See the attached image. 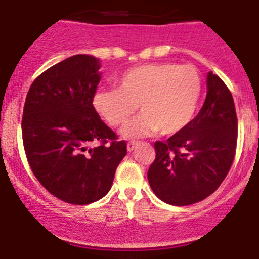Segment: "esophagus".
<instances>
[{"mask_svg":"<svg viewBox=\"0 0 259 259\" xmlns=\"http://www.w3.org/2000/svg\"><path fill=\"white\" fill-rule=\"evenodd\" d=\"M137 146H138L137 142H129V143H127V146H126V148H127V151L132 152L133 149H134Z\"/></svg>","mask_w":259,"mask_h":259,"instance_id":"esophagus-1","label":"esophagus"}]
</instances>
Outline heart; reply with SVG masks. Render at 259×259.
<instances>
[{
  "instance_id": "1",
  "label": "heart",
  "mask_w": 259,
  "mask_h": 259,
  "mask_svg": "<svg viewBox=\"0 0 259 259\" xmlns=\"http://www.w3.org/2000/svg\"><path fill=\"white\" fill-rule=\"evenodd\" d=\"M202 94V79L195 67L174 62L135 66L117 79V88L100 89L93 107L108 125L121 126L135 108L142 111L122 130L127 138L158 130L175 134L193 120Z\"/></svg>"
}]
</instances>
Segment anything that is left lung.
<instances>
[{
	"label": "left lung",
	"instance_id": "left-lung-1",
	"mask_svg": "<svg viewBox=\"0 0 259 259\" xmlns=\"http://www.w3.org/2000/svg\"><path fill=\"white\" fill-rule=\"evenodd\" d=\"M238 118L233 96L213 72L199 113L166 142H156L148 181L154 194L172 206H189L216 192L236 151Z\"/></svg>",
	"mask_w": 259,
	"mask_h": 259
}]
</instances>
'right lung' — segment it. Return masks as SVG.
<instances>
[{
  "instance_id": "right-lung-1",
  "label": "right lung",
  "mask_w": 259,
  "mask_h": 259,
  "mask_svg": "<svg viewBox=\"0 0 259 259\" xmlns=\"http://www.w3.org/2000/svg\"><path fill=\"white\" fill-rule=\"evenodd\" d=\"M100 67V60L89 55L53 65L33 81L24 105L29 166L45 189L70 204L105 197L126 154V142L117 141L93 107Z\"/></svg>"
}]
</instances>
